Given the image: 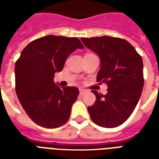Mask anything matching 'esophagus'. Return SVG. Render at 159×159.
<instances>
[{
    "mask_svg": "<svg viewBox=\"0 0 159 159\" xmlns=\"http://www.w3.org/2000/svg\"><path fill=\"white\" fill-rule=\"evenodd\" d=\"M88 92V91H87V90H86V89H82V88H80V89H79V92H80V94H81V95L85 94V93H86V92Z\"/></svg>",
    "mask_w": 159,
    "mask_h": 159,
    "instance_id": "obj_1",
    "label": "esophagus"
}]
</instances>
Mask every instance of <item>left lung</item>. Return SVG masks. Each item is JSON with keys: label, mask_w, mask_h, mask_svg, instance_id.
Returning a JSON list of instances; mask_svg holds the SVG:
<instances>
[{"label": "left lung", "mask_w": 159, "mask_h": 159, "mask_svg": "<svg viewBox=\"0 0 159 159\" xmlns=\"http://www.w3.org/2000/svg\"><path fill=\"white\" fill-rule=\"evenodd\" d=\"M97 53L101 68L97 81L107 84V94L92 91L96 102L88 106L91 119L97 125L115 128L125 122L138 104L143 87V59L125 39L111 36L81 39Z\"/></svg>", "instance_id": "obj_1"}]
</instances>
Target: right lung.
Masks as SVG:
<instances>
[{
  "instance_id": "obj_1",
  "label": "right lung",
  "mask_w": 159,
  "mask_h": 159,
  "mask_svg": "<svg viewBox=\"0 0 159 159\" xmlns=\"http://www.w3.org/2000/svg\"><path fill=\"white\" fill-rule=\"evenodd\" d=\"M77 38L47 35L24 48L15 67L16 92L28 116L38 125L53 129L69 119L72 104L79 95L74 87L60 88L53 82L67 57L83 48Z\"/></svg>"
}]
</instances>
